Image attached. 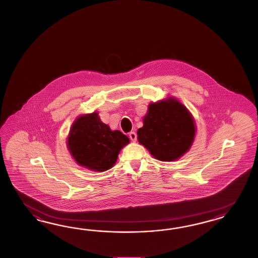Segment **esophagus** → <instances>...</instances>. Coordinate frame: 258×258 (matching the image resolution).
<instances>
[{
	"label": "esophagus",
	"instance_id": "esophagus-1",
	"mask_svg": "<svg viewBox=\"0 0 258 258\" xmlns=\"http://www.w3.org/2000/svg\"><path fill=\"white\" fill-rule=\"evenodd\" d=\"M130 138H131V140L133 141V142H135V141L137 140V134H136V133H134V132L130 133Z\"/></svg>",
	"mask_w": 258,
	"mask_h": 258
}]
</instances>
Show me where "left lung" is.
Listing matches in <instances>:
<instances>
[{
	"label": "left lung",
	"instance_id": "1",
	"mask_svg": "<svg viewBox=\"0 0 258 258\" xmlns=\"http://www.w3.org/2000/svg\"><path fill=\"white\" fill-rule=\"evenodd\" d=\"M138 141L159 161L173 162L191 148L196 135L195 120L187 108L175 97L149 105Z\"/></svg>",
	"mask_w": 258,
	"mask_h": 258
}]
</instances>
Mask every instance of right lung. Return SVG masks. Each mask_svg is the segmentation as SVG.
<instances>
[{
  "label": "right lung",
  "instance_id": "obj_1",
  "mask_svg": "<svg viewBox=\"0 0 258 258\" xmlns=\"http://www.w3.org/2000/svg\"><path fill=\"white\" fill-rule=\"evenodd\" d=\"M130 139L120 131H111L98 116V112L78 116L71 126L67 148L78 164L92 171L111 168L120 150Z\"/></svg>",
  "mask_w": 258,
  "mask_h": 258
}]
</instances>
